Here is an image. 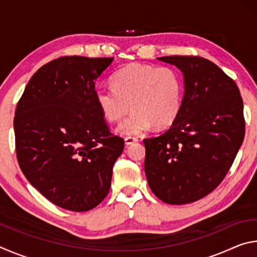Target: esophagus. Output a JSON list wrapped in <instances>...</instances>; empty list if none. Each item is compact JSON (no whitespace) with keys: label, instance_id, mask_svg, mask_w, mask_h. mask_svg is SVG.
<instances>
[{"label":"esophagus","instance_id":"34e87169","mask_svg":"<svg viewBox=\"0 0 257 257\" xmlns=\"http://www.w3.org/2000/svg\"><path fill=\"white\" fill-rule=\"evenodd\" d=\"M136 142H138V138H137V137L128 136V137H125V138H124V143H125V145H130V144H133V143H136Z\"/></svg>","mask_w":257,"mask_h":257}]
</instances>
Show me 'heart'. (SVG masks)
Returning a JSON list of instances; mask_svg holds the SVG:
<instances>
[{
    "mask_svg": "<svg viewBox=\"0 0 257 257\" xmlns=\"http://www.w3.org/2000/svg\"><path fill=\"white\" fill-rule=\"evenodd\" d=\"M112 88L95 92L97 106L108 122L120 121L129 108L133 113L118 127L122 135H138L152 124L165 128L179 115L184 80L172 67L128 64L112 76Z\"/></svg>",
    "mask_w": 257,
    "mask_h": 257,
    "instance_id": "1",
    "label": "heart"
}]
</instances>
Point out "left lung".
Segmentation results:
<instances>
[{"instance_id": "left-lung-1", "label": "left lung", "mask_w": 257, "mask_h": 257, "mask_svg": "<svg viewBox=\"0 0 257 257\" xmlns=\"http://www.w3.org/2000/svg\"><path fill=\"white\" fill-rule=\"evenodd\" d=\"M185 77V94L175 122L145 138V175L161 201L180 205L201 199L219 186L245 137V118L236 82L202 56L172 55Z\"/></svg>"}]
</instances>
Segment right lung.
Here are the masks:
<instances>
[{
    "mask_svg": "<svg viewBox=\"0 0 257 257\" xmlns=\"http://www.w3.org/2000/svg\"><path fill=\"white\" fill-rule=\"evenodd\" d=\"M113 58L61 56L34 73L17 104L21 171L55 205L85 212L110 190L124 141L111 133L95 99V81Z\"/></svg>",
    "mask_w": 257,
    "mask_h": 257,
    "instance_id": "obj_1",
    "label": "right lung"
}]
</instances>
